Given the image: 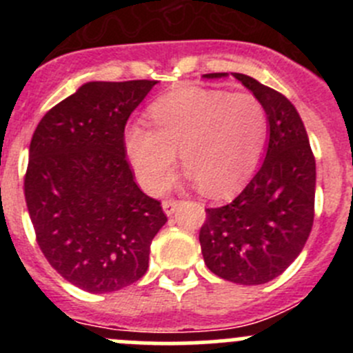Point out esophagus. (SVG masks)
<instances>
[{"instance_id":"34e87169","label":"esophagus","mask_w":353,"mask_h":353,"mask_svg":"<svg viewBox=\"0 0 353 353\" xmlns=\"http://www.w3.org/2000/svg\"><path fill=\"white\" fill-rule=\"evenodd\" d=\"M177 206H179V201H177V199H165V201L162 203V208L167 216L172 215V213L177 210Z\"/></svg>"}]
</instances>
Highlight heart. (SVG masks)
<instances>
[{"label": "heart", "mask_w": 353, "mask_h": 353, "mask_svg": "<svg viewBox=\"0 0 353 353\" xmlns=\"http://www.w3.org/2000/svg\"><path fill=\"white\" fill-rule=\"evenodd\" d=\"M154 128L133 124L124 145L138 183L162 193L183 167L208 196H223L254 170L266 138V114L251 94L184 90L150 110Z\"/></svg>", "instance_id": "1"}]
</instances>
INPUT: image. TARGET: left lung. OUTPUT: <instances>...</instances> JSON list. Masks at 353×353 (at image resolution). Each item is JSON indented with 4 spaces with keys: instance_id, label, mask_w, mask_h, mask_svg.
<instances>
[{
    "instance_id": "obj_1",
    "label": "left lung",
    "mask_w": 353,
    "mask_h": 353,
    "mask_svg": "<svg viewBox=\"0 0 353 353\" xmlns=\"http://www.w3.org/2000/svg\"><path fill=\"white\" fill-rule=\"evenodd\" d=\"M208 73L203 78H223ZM263 105L268 147L261 167L229 205L206 208L199 230L210 272L241 285L282 275L301 254L314 220L316 160L304 123L290 101L254 78L234 73Z\"/></svg>"
}]
</instances>
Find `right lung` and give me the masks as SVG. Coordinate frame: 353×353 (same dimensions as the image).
<instances>
[{"mask_svg": "<svg viewBox=\"0 0 353 353\" xmlns=\"http://www.w3.org/2000/svg\"><path fill=\"white\" fill-rule=\"evenodd\" d=\"M155 83H83L32 137L23 191L37 244L63 279L92 294L140 280L167 222L134 183L124 147L128 117Z\"/></svg>", "mask_w": 353, "mask_h": 353, "instance_id": "obj_1", "label": "right lung"}]
</instances>
